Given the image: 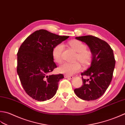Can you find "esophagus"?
I'll use <instances>...</instances> for the list:
<instances>
[{
    "mask_svg": "<svg viewBox=\"0 0 125 125\" xmlns=\"http://www.w3.org/2000/svg\"><path fill=\"white\" fill-rule=\"evenodd\" d=\"M64 76L65 78H69V79H73V76H70V75H64Z\"/></svg>",
    "mask_w": 125,
    "mask_h": 125,
    "instance_id": "esophagus-1",
    "label": "esophagus"
}]
</instances>
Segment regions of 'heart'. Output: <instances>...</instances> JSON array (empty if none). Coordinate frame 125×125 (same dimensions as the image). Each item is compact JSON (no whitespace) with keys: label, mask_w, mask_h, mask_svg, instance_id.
Segmentation results:
<instances>
[{"label":"heart","mask_w":125,"mask_h":125,"mask_svg":"<svg viewBox=\"0 0 125 125\" xmlns=\"http://www.w3.org/2000/svg\"><path fill=\"white\" fill-rule=\"evenodd\" d=\"M69 45L77 52L75 61H77L83 65L87 66L91 62L93 54L89 50L87 49L86 45L79 40H73L69 42ZM64 50V45L62 43H58L53 46L52 50L53 59L56 63H60L62 61V53ZM81 70V65L79 62H64L61 64L58 70L61 73L67 75H72L79 72Z\"/></svg>","instance_id":"1"}]
</instances>
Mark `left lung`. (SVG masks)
Masks as SVG:
<instances>
[{"label":"left lung","instance_id":"obj_1","mask_svg":"<svg viewBox=\"0 0 125 125\" xmlns=\"http://www.w3.org/2000/svg\"><path fill=\"white\" fill-rule=\"evenodd\" d=\"M75 38L85 43L93 54L91 64L82 73L83 84L74 89L76 95L82 100L92 101L100 98L111 83L115 64L113 51L106 42L92 35ZM83 75L90 79H84Z\"/></svg>","mask_w":125,"mask_h":125}]
</instances>
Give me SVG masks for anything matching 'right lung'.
<instances>
[{
	"mask_svg": "<svg viewBox=\"0 0 125 125\" xmlns=\"http://www.w3.org/2000/svg\"><path fill=\"white\" fill-rule=\"evenodd\" d=\"M69 37L41 29L28 36L19 47L17 72L24 90L32 99L44 101L55 95L58 82L64 75H48L57 68L52 50Z\"/></svg>",
	"mask_w": 125,
	"mask_h": 125,
	"instance_id": "obj_1",
	"label": "right lung"
}]
</instances>
